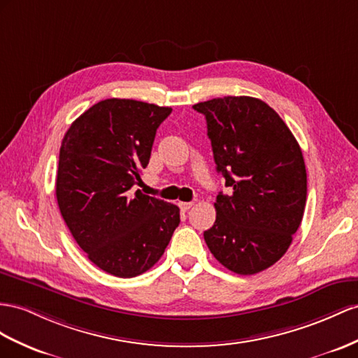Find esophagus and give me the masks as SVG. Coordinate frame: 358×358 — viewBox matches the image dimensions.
Instances as JSON below:
<instances>
[{"label": "esophagus", "mask_w": 358, "mask_h": 358, "mask_svg": "<svg viewBox=\"0 0 358 358\" xmlns=\"http://www.w3.org/2000/svg\"><path fill=\"white\" fill-rule=\"evenodd\" d=\"M192 206H194V203H185V201H180L178 203V207L182 210V212H187Z\"/></svg>", "instance_id": "1"}]
</instances>
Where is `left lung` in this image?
Instances as JSON below:
<instances>
[{"instance_id":"8db88e82","label":"left lung","mask_w":358,"mask_h":358,"mask_svg":"<svg viewBox=\"0 0 358 358\" xmlns=\"http://www.w3.org/2000/svg\"><path fill=\"white\" fill-rule=\"evenodd\" d=\"M207 121L216 171L230 195L216 196V221L204 231L215 259L239 275L277 263L301 225L307 199L302 151L272 107L252 96L194 106Z\"/></svg>"}]
</instances>
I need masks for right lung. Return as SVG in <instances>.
Returning a JSON list of instances; mask_svg holds the SVG:
<instances>
[{
	"instance_id": "1",
	"label": "right lung",
	"mask_w": 358,
	"mask_h": 358,
	"mask_svg": "<svg viewBox=\"0 0 358 358\" xmlns=\"http://www.w3.org/2000/svg\"><path fill=\"white\" fill-rule=\"evenodd\" d=\"M171 112L136 99H104L78 116L62 141L56 196L63 221L89 260L119 278L151 269L180 224L177 206L131 192Z\"/></svg>"
}]
</instances>
